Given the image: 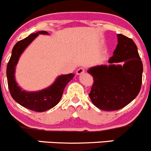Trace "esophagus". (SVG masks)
Segmentation results:
<instances>
[{"instance_id":"34e87169","label":"esophagus","mask_w":151,"mask_h":151,"mask_svg":"<svg viewBox=\"0 0 151 151\" xmlns=\"http://www.w3.org/2000/svg\"><path fill=\"white\" fill-rule=\"evenodd\" d=\"M84 71H85L84 68H80L77 70V71H76V73H77V75H81V74H83V73H84Z\"/></svg>"}]
</instances>
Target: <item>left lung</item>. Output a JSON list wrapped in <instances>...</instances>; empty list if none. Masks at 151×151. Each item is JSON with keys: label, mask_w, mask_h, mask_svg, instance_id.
Instances as JSON below:
<instances>
[{"label": "left lung", "mask_w": 151, "mask_h": 151, "mask_svg": "<svg viewBox=\"0 0 151 151\" xmlns=\"http://www.w3.org/2000/svg\"><path fill=\"white\" fill-rule=\"evenodd\" d=\"M117 45L109 59V65L87 70L94 78L89 95L92 104L105 111H115L128 105L141 89L143 66L137 45L131 39L117 34ZM122 62L123 65L117 63Z\"/></svg>", "instance_id": "1"}]
</instances>
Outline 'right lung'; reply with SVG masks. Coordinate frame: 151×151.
Wrapping results in <instances>:
<instances>
[{"instance_id": "1", "label": "right lung", "mask_w": 151, "mask_h": 151, "mask_svg": "<svg viewBox=\"0 0 151 151\" xmlns=\"http://www.w3.org/2000/svg\"><path fill=\"white\" fill-rule=\"evenodd\" d=\"M39 34H48V33L45 31H38L30 34L26 38L17 42L14 45L7 65L6 76L9 89L13 99L25 108L42 112L57 105L62 98L65 86L73 78L74 74L59 76L51 86L37 92H26L17 85L14 73L19 58L25 49Z\"/></svg>"}]
</instances>
